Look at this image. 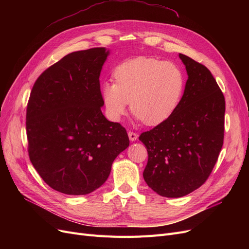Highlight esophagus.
Segmentation results:
<instances>
[{
  "instance_id": "34e87169",
  "label": "esophagus",
  "mask_w": 249,
  "mask_h": 249,
  "mask_svg": "<svg viewBox=\"0 0 249 249\" xmlns=\"http://www.w3.org/2000/svg\"><path fill=\"white\" fill-rule=\"evenodd\" d=\"M128 136H129V139L131 141H135L138 138V135L135 132H131V131L128 132Z\"/></svg>"
}]
</instances>
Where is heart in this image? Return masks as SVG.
Returning a JSON list of instances; mask_svg holds the SVG:
<instances>
[{"label": "heart", "instance_id": "1", "mask_svg": "<svg viewBox=\"0 0 249 249\" xmlns=\"http://www.w3.org/2000/svg\"><path fill=\"white\" fill-rule=\"evenodd\" d=\"M116 83L101 89L107 115L119 121L130 108L148 126L165 121L177 109L185 88V76L178 65L152 57L139 56L121 62L114 71Z\"/></svg>", "mask_w": 249, "mask_h": 249}]
</instances>
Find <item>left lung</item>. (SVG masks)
<instances>
[{"mask_svg":"<svg viewBox=\"0 0 249 249\" xmlns=\"http://www.w3.org/2000/svg\"><path fill=\"white\" fill-rule=\"evenodd\" d=\"M178 56L188 73L184 95L165 121L139 136L148 153L143 178L166 198L184 197L204 184L224 139L223 93L205 65Z\"/></svg>","mask_w":249,"mask_h":249,"instance_id":"obj_1","label":"left lung"}]
</instances>
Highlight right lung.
<instances>
[{"instance_id":"1","label":"right lung","mask_w":249,"mask_h":249,"mask_svg":"<svg viewBox=\"0 0 249 249\" xmlns=\"http://www.w3.org/2000/svg\"><path fill=\"white\" fill-rule=\"evenodd\" d=\"M108 55L105 47L71 52L44 71L32 88L26 113L29 158L59 193L94 192L129 146L125 128L101 111L99 77Z\"/></svg>"}]
</instances>
